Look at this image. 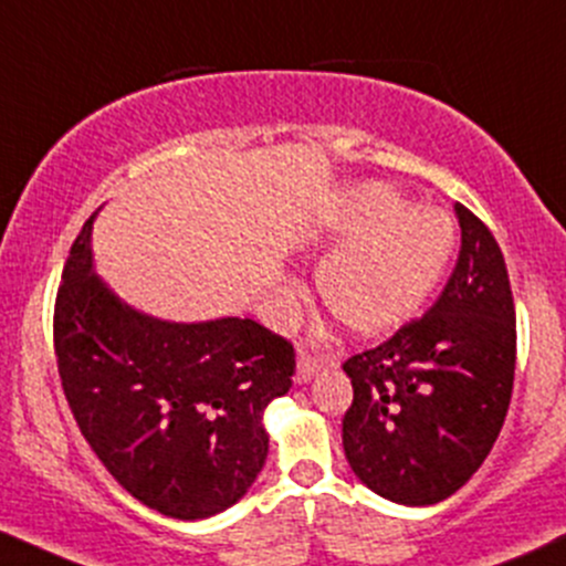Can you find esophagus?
<instances>
[{"instance_id":"34e87169","label":"esophagus","mask_w":566,"mask_h":566,"mask_svg":"<svg viewBox=\"0 0 566 566\" xmlns=\"http://www.w3.org/2000/svg\"><path fill=\"white\" fill-rule=\"evenodd\" d=\"M325 366V358L317 353H308V349H301L298 353V366H295V379L298 382H308L319 368Z\"/></svg>"}]
</instances>
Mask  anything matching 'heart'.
Here are the masks:
<instances>
[{"label": "heart", "mask_w": 566, "mask_h": 566, "mask_svg": "<svg viewBox=\"0 0 566 566\" xmlns=\"http://www.w3.org/2000/svg\"><path fill=\"white\" fill-rule=\"evenodd\" d=\"M325 235L347 243L319 265L317 293L355 333H385L412 319L455 249L448 213L415 208L385 184L349 192Z\"/></svg>", "instance_id": "heart-1"}]
</instances>
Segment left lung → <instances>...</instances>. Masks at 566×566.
<instances>
[{"mask_svg":"<svg viewBox=\"0 0 566 566\" xmlns=\"http://www.w3.org/2000/svg\"><path fill=\"white\" fill-rule=\"evenodd\" d=\"M461 249L437 303L344 360L353 403L344 453L358 478L398 504H437L491 453L515 379V303L488 224L455 203Z\"/></svg>","mask_w":566,"mask_h":566,"instance_id":"left-lung-1","label":"left lung"}]
</instances>
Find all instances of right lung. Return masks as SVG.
Wrapping results in <instances>:
<instances>
[{
  "instance_id": "add662e5",
  "label": "right lung",
  "mask_w": 566,
  "mask_h": 566,
  "mask_svg": "<svg viewBox=\"0 0 566 566\" xmlns=\"http://www.w3.org/2000/svg\"><path fill=\"white\" fill-rule=\"evenodd\" d=\"M92 219L53 303L59 379L116 483L168 518L235 504L263 469V412L293 385L295 349L254 319L178 325L124 306L92 273Z\"/></svg>"
}]
</instances>
